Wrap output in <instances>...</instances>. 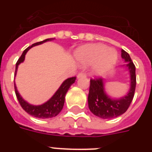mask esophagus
Listing matches in <instances>:
<instances>
[{"mask_svg": "<svg viewBox=\"0 0 152 152\" xmlns=\"http://www.w3.org/2000/svg\"><path fill=\"white\" fill-rule=\"evenodd\" d=\"M84 76H86V73H85V72H80V73H78V75H77V78H80V77H84Z\"/></svg>", "mask_w": 152, "mask_h": 152, "instance_id": "1", "label": "esophagus"}]
</instances>
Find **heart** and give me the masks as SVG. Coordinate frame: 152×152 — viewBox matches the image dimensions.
<instances>
[{"label": "heart", "mask_w": 152, "mask_h": 152, "mask_svg": "<svg viewBox=\"0 0 152 152\" xmlns=\"http://www.w3.org/2000/svg\"><path fill=\"white\" fill-rule=\"evenodd\" d=\"M76 57L83 65L94 64L95 73L102 74L110 68L117 61L118 55L113 50L104 45H89L80 48Z\"/></svg>", "instance_id": "obj_1"}]
</instances>
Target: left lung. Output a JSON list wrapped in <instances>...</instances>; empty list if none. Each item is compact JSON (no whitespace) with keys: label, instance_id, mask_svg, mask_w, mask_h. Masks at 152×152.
<instances>
[{"label":"left lung","instance_id":"1","mask_svg":"<svg viewBox=\"0 0 152 152\" xmlns=\"http://www.w3.org/2000/svg\"><path fill=\"white\" fill-rule=\"evenodd\" d=\"M121 57L127 62L131 77V87L127 95L120 99H113L105 93L103 79L98 77L90 80V88L88 94V107L93 114L102 119L117 118L126 112L134 97L137 84L136 67L129 54L124 50H121Z\"/></svg>","mask_w":152,"mask_h":152}]
</instances>
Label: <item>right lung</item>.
I'll use <instances>...</instances> for the list:
<instances>
[{"mask_svg":"<svg viewBox=\"0 0 152 152\" xmlns=\"http://www.w3.org/2000/svg\"><path fill=\"white\" fill-rule=\"evenodd\" d=\"M53 39H45L43 41L39 42H36V43L32 44L31 46H29V47H27V48L23 52L22 55L20 56V57L19 58L17 62H16V64H15V74H16V72H17L18 65H19L21 62H23L24 61L25 54L27 53V52L31 48V47H33V46H38V45L42 44L43 42H46L47 41H51ZM76 80V76L67 79L66 80H64V82H63V83L61 85L59 89L56 91V93H55L54 95H53V97L51 98L50 99L46 102H45L44 104H42V105H40V106H33V105H31V104L27 103V102L23 99L22 97L20 96L19 92H18L15 83H14L15 95H16V98H17L18 101L20 102L21 107H22L27 113H29L30 115H31L33 116V117H35V118H42V119H44V118H54V117H56V116L61 111L62 108H63V106H64L65 95H66L67 91H68V90H69V88H70V86H71L73 83H75Z\"/></svg>","mask_w":152,"mask_h":152,"instance_id":"right-lung-1","label":"right lung"}]
</instances>
